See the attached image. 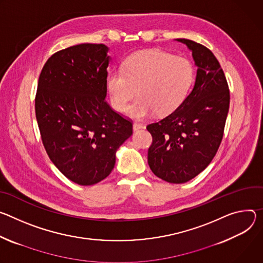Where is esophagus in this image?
Here are the masks:
<instances>
[{"label":"esophagus","instance_id":"1","mask_svg":"<svg viewBox=\"0 0 263 263\" xmlns=\"http://www.w3.org/2000/svg\"><path fill=\"white\" fill-rule=\"evenodd\" d=\"M142 128H144V126H143V124H141V123L135 122V123L133 124V129H134V132H137V130L142 129Z\"/></svg>","mask_w":263,"mask_h":263}]
</instances>
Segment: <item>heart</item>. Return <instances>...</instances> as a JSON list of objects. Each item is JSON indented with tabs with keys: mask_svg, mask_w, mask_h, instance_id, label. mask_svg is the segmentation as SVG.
Instances as JSON below:
<instances>
[{
	"mask_svg": "<svg viewBox=\"0 0 263 263\" xmlns=\"http://www.w3.org/2000/svg\"><path fill=\"white\" fill-rule=\"evenodd\" d=\"M194 70L187 58L160 50H145L130 55L122 70H112L106 85L112 107L123 111L138 89L139 97L126 108L130 118L144 119L158 111L167 115L186 99Z\"/></svg>",
	"mask_w": 263,
	"mask_h": 263,
	"instance_id": "1",
	"label": "heart"
}]
</instances>
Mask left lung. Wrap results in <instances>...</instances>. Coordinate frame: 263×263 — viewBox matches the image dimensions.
Wrapping results in <instances>:
<instances>
[{
	"label": "left lung",
	"instance_id": "left-lung-1",
	"mask_svg": "<svg viewBox=\"0 0 263 263\" xmlns=\"http://www.w3.org/2000/svg\"><path fill=\"white\" fill-rule=\"evenodd\" d=\"M191 51L195 82L183 103L165 118L147 125L153 136L148 165L163 181L182 184L195 178L216 155L230 105L224 73L205 46L177 39Z\"/></svg>",
	"mask_w": 263,
	"mask_h": 263
}]
</instances>
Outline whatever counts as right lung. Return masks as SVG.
<instances>
[{"label": "right lung", "mask_w": 263, "mask_h": 263, "mask_svg": "<svg viewBox=\"0 0 263 263\" xmlns=\"http://www.w3.org/2000/svg\"><path fill=\"white\" fill-rule=\"evenodd\" d=\"M108 47L76 45L53 54L39 78L35 115L45 149L65 177L90 186L104 180L133 135L129 120L105 101Z\"/></svg>", "instance_id": "right-lung-1"}]
</instances>
